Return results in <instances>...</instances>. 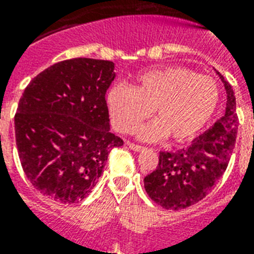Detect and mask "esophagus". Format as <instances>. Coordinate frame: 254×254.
<instances>
[{
	"mask_svg": "<svg viewBox=\"0 0 254 254\" xmlns=\"http://www.w3.org/2000/svg\"><path fill=\"white\" fill-rule=\"evenodd\" d=\"M127 146L130 147L131 150H134V151L145 150V146H141V145H137V143H133V142H127Z\"/></svg>",
	"mask_w": 254,
	"mask_h": 254,
	"instance_id": "obj_1",
	"label": "esophagus"
}]
</instances>
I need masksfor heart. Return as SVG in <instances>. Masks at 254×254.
I'll list each match as a JSON object with an SVG mask.
<instances>
[{
    "instance_id": "heart-1",
    "label": "heart",
    "mask_w": 254,
    "mask_h": 254,
    "mask_svg": "<svg viewBox=\"0 0 254 254\" xmlns=\"http://www.w3.org/2000/svg\"><path fill=\"white\" fill-rule=\"evenodd\" d=\"M219 97V85L212 77L183 67H162L138 73L133 87L113 85L107 105L117 130L131 131L154 108L158 120L143 125L139 137L157 139L169 134L175 141H185L212 119Z\"/></svg>"
}]
</instances>
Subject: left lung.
Instances as JSON below:
<instances>
[{"label": "left lung", "instance_id": "8db88e82", "mask_svg": "<svg viewBox=\"0 0 254 254\" xmlns=\"http://www.w3.org/2000/svg\"><path fill=\"white\" fill-rule=\"evenodd\" d=\"M216 73L227 91L224 116L187 149L161 151L157 169L143 179L147 195L163 208L178 211L200 201L228 166L239 127L236 97L231 84Z\"/></svg>", "mask_w": 254, "mask_h": 254}]
</instances>
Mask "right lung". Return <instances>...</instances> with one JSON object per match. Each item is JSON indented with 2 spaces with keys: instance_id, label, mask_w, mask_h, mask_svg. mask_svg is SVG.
I'll list each match as a JSON object with an SVG mask.
<instances>
[{
  "instance_id": "add662e5",
  "label": "right lung",
  "mask_w": 254,
  "mask_h": 254,
  "mask_svg": "<svg viewBox=\"0 0 254 254\" xmlns=\"http://www.w3.org/2000/svg\"><path fill=\"white\" fill-rule=\"evenodd\" d=\"M115 63L73 58L34 77L14 117L22 169L31 185L55 201L88 196L108 154L124 141L111 133L105 93Z\"/></svg>"
}]
</instances>
